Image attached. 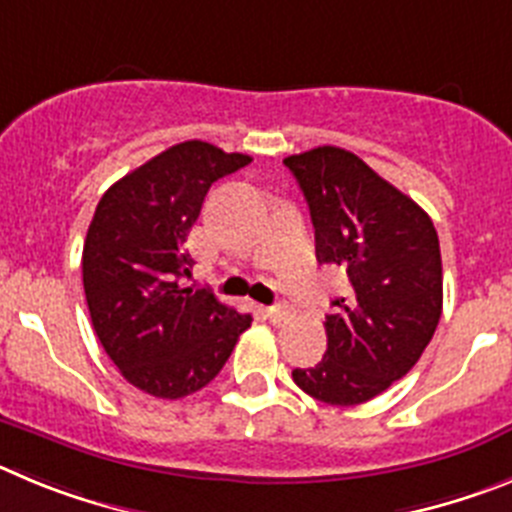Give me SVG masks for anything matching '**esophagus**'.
Instances as JSON below:
<instances>
[{
    "mask_svg": "<svg viewBox=\"0 0 512 512\" xmlns=\"http://www.w3.org/2000/svg\"><path fill=\"white\" fill-rule=\"evenodd\" d=\"M267 316H270V319L278 321V324H280V321H285L290 316V308L285 306V303H275V306L267 308Z\"/></svg>",
    "mask_w": 512,
    "mask_h": 512,
    "instance_id": "34e87169",
    "label": "esophagus"
}]
</instances>
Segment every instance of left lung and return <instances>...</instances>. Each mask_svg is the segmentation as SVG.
<instances>
[{"label":"left lung","mask_w":512,"mask_h":512,"mask_svg":"<svg viewBox=\"0 0 512 512\" xmlns=\"http://www.w3.org/2000/svg\"><path fill=\"white\" fill-rule=\"evenodd\" d=\"M316 229V260L349 278L331 301L326 354L293 382L329 405H359L411 372L444 303L441 250L431 216L342 147L290 155Z\"/></svg>","instance_id":"obj_1"}]
</instances>
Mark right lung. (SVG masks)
I'll use <instances>...</instances> for the list:
<instances>
[{"label":"right lung","mask_w":512,"mask_h":512,"mask_svg":"<svg viewBox=\"0 0 512 512\" xmlns=\"http://www.w3.org/2000/svg\"><path fill=\"white\" fill-rule=\"evenodd\" d=\"M252 163L188 140L119 178L94 211L84 242V293L101 347L142 393L176 400L209 385L250 313L209 290L183 288L186 239L211 183Z\"/></svg>","instance_id":"add662e5"}]
</instances>
